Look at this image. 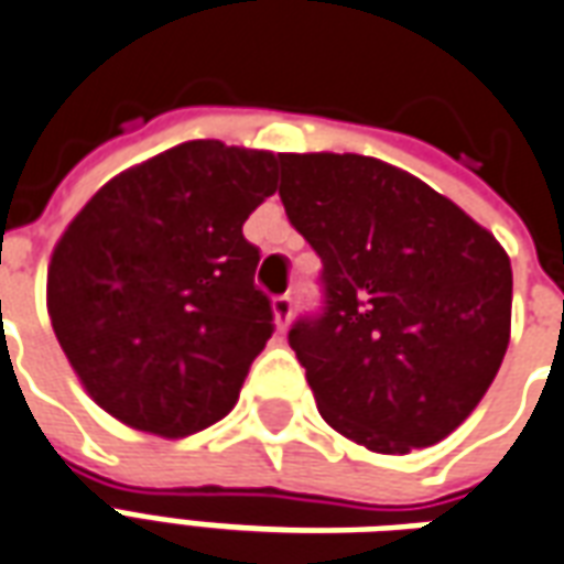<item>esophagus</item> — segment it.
Masks as SVG:
<instances>
[{
	"label": "esophagus",
	"mask_w": 564,
	"mask_h": 564,
	"mask_svg": "<svg viewBox=\"0 0 564 564\" xmlns=\"http://www.w3.org/2000/svg\"><path fill=\"white\" fill-rule=\"evenodd\" d=\"M291 312H294V300H291V294H276V297H273V315H276L279 330H285L288 327Z\"/></svg>",
	"instance_id": "34e87169"
}]
</instances>
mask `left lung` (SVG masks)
Masks as SVG:
<instances>
[{
	"instance_id": "left-lung-1",
	"label": "left lung",
	"mask_w": 564,
	"mask_h": 564,
	"mask_svg": "<svg viewBox=\"0 0 564 564\" xmlns=\"http://www.w3.org/2000/svg\"><path fill=\"white\" fill-rule=\"evenodd\" d=\"M279 167L288 221L322 258V310L288 330L318 412L376 454L442 442L508 351V254L393 164L285 152Z\"/></svg>"
}]
</instances>
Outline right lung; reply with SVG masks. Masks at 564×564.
<instances>
[{"label": "right lung", "mask_w": 564, "mask_h": 564, "mask_svg": "<svg viewBox=\"0 0 564 564\" xmlns=\"http://www.w3.org/2000/svg\"><path fill=\"white\" fill-rule=\"evenodd\" d=\"M279 155L188 141L101 186L53 249L47 310L89 397L134 430L221 421L273 336L242 237Z\"/></svg>", "instance_id": "1"}]
</instances>
